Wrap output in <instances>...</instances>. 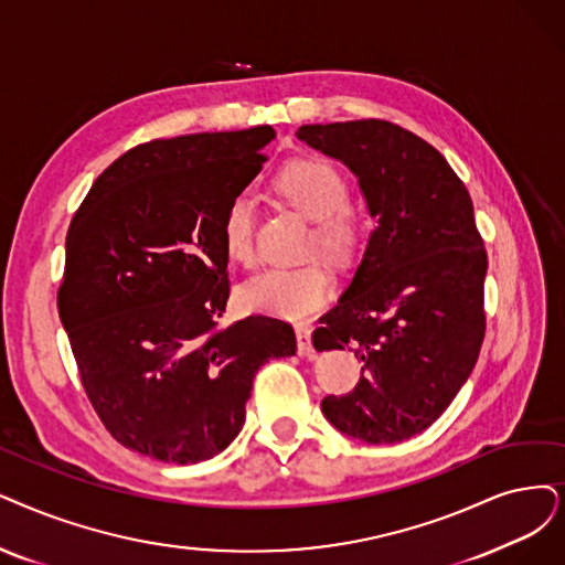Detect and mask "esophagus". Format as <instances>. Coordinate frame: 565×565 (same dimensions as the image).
<instances>
[{"label": "esophagus", "mask_w": 565, "mask_h": 565, "mask_svg": "<svg viewBox=\"0 0 565 565\" xmlns=\"http://www.w3.org/2000/svg\"><path fill=\"white\" fill-rule=\"evenodd\" d=\"M295 331H297V350H299V354L301 356H312V352H315L312 350V341H310L312 329L308 324H297Z\"/></svg>", "instance_id": "34e87169"}]
</instances>
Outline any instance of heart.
Returning a JSON list of instances; mask_svg holds the SVG:
<instances>
[{
  "label": "heart",
  "mask_w": 565,
  "mask_h": 565,
  "mask_svg": "<svg viewBox=\"0 0 565 565\" xmlns=\"http://www.w3.org/2000/svg\"><path fill=\"white\" fill-rule=\"evenodd\" d=\"M270 190L312 222L310 247L333 262H350L364 247L369 220L364 209L348 201V180L322 157H301L285 164ZM222 245L238 266L255 264V209L247 196L232 199L222 220ZM331 270L310 262L295 268H270L241 291L243 303L274 318L299 320L320 310L333 295Z\"/></svg>",
  "instance_id": "1"
}]
</instances>
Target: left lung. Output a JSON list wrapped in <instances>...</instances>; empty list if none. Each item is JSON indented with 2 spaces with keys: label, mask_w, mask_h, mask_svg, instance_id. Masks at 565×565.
<instances>
[{
  "label": "left lung",
  "mask_w": 565,
  "mask_h": 565,
  "mask_svg": "<svg viewBox=\"0 0 565 565\" xmlns=\"http://www.w3.org/2000/svg\"><path fill=\"white\" fill-rule=\"evenodd\" d=\"M297 137L341 160L377 217L312 333L315 350L361 359L356 387L327 396L322 413L361 443H401L447 411L484 341L487 250L470 194L431 143L387 120L303 125Z\"/></svg>",
  "instance_id": "8db88e82"
}]
</instances>
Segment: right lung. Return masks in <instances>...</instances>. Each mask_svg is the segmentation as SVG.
I'll use <instances>...</instances> for the list:
<instances>
[{
    "instance_id": "obj_1",
    "label": "right lung",
    "mask_w": 565,
    "mask_h": 565,
    "mask_svg": "<svg viewBox=\"0 0 565 565\" xmlns=\"http://www.w3.org/2000/svg\"><path fill=\"white\" fill-rule=\"evenodd\" d=\"M274 137L262 125L141 143L95 180L70 224L60 320L95 413L134 452L213 459L243 428L259 366L297 352L278 318L220 324L222 220Z\"/></svg>"
}]
</instances>
